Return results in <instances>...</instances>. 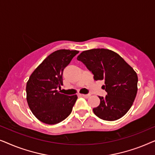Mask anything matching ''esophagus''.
Listing matches in <instances>:
<instances>
[{"instance_id": "34e87169", "label": "esophagus", "mask_w": 155, "mask_h": 155, "mask_svg": "<svg viewBox=\"0 0 155 155\" xmlns=\"http://www.w3.org/2000/svg\"><path fill=\"white\" fill-rule=\"evenodd\" d=\"M80 96L83 97L84 98H88V97L90 96V94H80Z\"/></svg>"}]
</instances>
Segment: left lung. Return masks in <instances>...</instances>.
I'll return each mask as SVG.
<instances>
[{"mask_svg": "<svg viewBox=\"0 0 155 155\" xmlns=\"http://www.w3.org/2000/svg\"><path fill=\"white\" fill-rule=\"evenodd\" d=\"M94 80H104L105 97H99L100 104L93 109L95 115L104 120H118L132 107L137 92V75L130 65L113 51L94 48L84 51L78 56Z\"/></svg>", "mask_w": 155, "mask_h": 155, "instance_id": "8db88e82", "label": "left lung"}]
</instances>
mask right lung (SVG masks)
<instances>
[{"mask_svg": "<svg viewBox=\"0 0 155 155\" xmlns=\"http://www.w3.org/2000/svg\"><path fill=\"white\" fill-rule=\"evenodd\" d=\"M79 51L60 49L48 56L36 68L27 82V101L35 117L44 124L53 125L70 114L77 95L61 94L63 70Z\"/></svg>", "mask_w": 155, "mask_h": 155, "instance_id": "right-lung-1", "label": "right lung"}]
</instances>
